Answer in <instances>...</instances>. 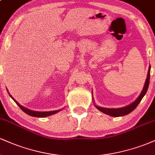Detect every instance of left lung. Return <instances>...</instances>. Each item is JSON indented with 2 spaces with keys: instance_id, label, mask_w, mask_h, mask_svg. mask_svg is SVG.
Segmentation results:
<instances>
[{
  "instance_id": "obj_1",
  "label": "left lung",
  "mask_w": 155,
  "mask_h": 155,
  "mask_svg": "<svg viewBox=\"0 0 155 155\" xmlns=\"http://www.w3.org/2000/svg\"><path fill=\"white\" fill-rule=\"evenodd\" d=\"M150 70H151V66L149 65V71H148V74H147V78L146 79L144 86H143V90H142L141 92H140V95L138 96V98L136 99L134 102L132 103L131 104L128 105V106H125V107L122 108H102L99 107V106H95V107L101 111L103 113L109 115V116L111 117H121V116H124V115H127L128 114L132 112L133 110L135 109L137 107L140 101L142 100V98L143 97V96L146 95L147 93V90H148L149 84V79H150Z\"/></svg>"
}]
</instances>
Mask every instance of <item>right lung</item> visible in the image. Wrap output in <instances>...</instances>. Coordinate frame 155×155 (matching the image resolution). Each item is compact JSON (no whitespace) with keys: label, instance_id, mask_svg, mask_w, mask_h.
<instances>
[{"label":"right lung","instance_id":"obj_1","mask_svg":"<svg viewBox=\"0 0 155 155\" xmlns=\"http://www.w3.org/2000/svg\"><path fill=\"white\" fill-rule=\"evenodd\" d=\"M8 91V90H7ZM10 97H12V99H13L14 101H15V102L17 104V105L19 106V107L21 108V109L23 111L25 112V113H26L27 114L30 115V116H32V117H48V116H50V115H52V114H54L58 113V112H59L60 110H56V111H32V110H30L28 109V108H25L23 107L22 106H21L20 104H19L17 101H16L15 99H14V97H12V95H10Z\"/></svg>","mask_w":155,"mask_h":155}]
</instances>
